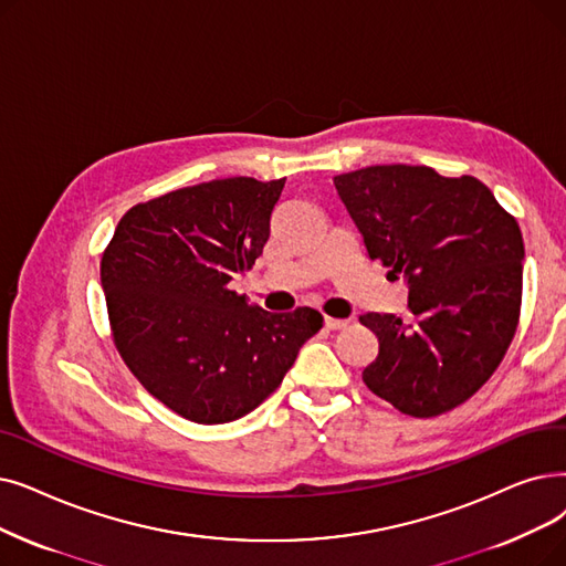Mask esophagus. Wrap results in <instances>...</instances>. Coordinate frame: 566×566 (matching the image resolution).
<instances>
[{
  "label": "esophagus",
  "mask_w": 566,
  "mask_h": 566,
  "mask_svg": "<svg viewBox=\"0 0 566 566\" xmlns=\"http://www.w3.org/2000/svg\"><path fill=\"white\" fill-rule=\"evenodd\" d=\"M324 324H326V328H328V331H339V328L347 326L349 322H347V318H335V316H326V318H324Z\"/></svg>",
  "instance_id": "obj_1"
}]
</instances>
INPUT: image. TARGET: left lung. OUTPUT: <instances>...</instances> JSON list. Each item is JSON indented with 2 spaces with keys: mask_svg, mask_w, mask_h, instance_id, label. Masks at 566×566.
<instances>
[{
  "mask_svg": "<svg viewBox=\"0 0 566 566\" xmlns=\"http://www.w3.org/2000/svg\"><path fill=\"white\" fill-rule=\"evenodd\" d=\"M333 182L367 256L409 289V322L360 316L379 339L365 386L416 419L451 411L493 377L518 326V222L481 180L430 166H367Z\"/></svg>",
  "mask_w": 566,
  "mask_h": 566,
  "instance_id": "8db88e82",
  "label": "left lung"
}]
</instances>
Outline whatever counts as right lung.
Listing matches in <instances>:
<instances>
[{"label":"right lung","mask_w":566,"mask_h":566,"mask_svg":"<svg viewBox=\"0 0 566 566\" xmlns=\"http://www.w3.org/2000/svg\"><path fill=\"white\" fill-rule=\"evenodd\" d=\"M286 178L210 180L138 203L102 256L113 342L147 392L182 419H240L324 326L312 307L265 312L229 289L270 235Z\"/></svg>","instance_id":"add662e5"}]
</instances>
